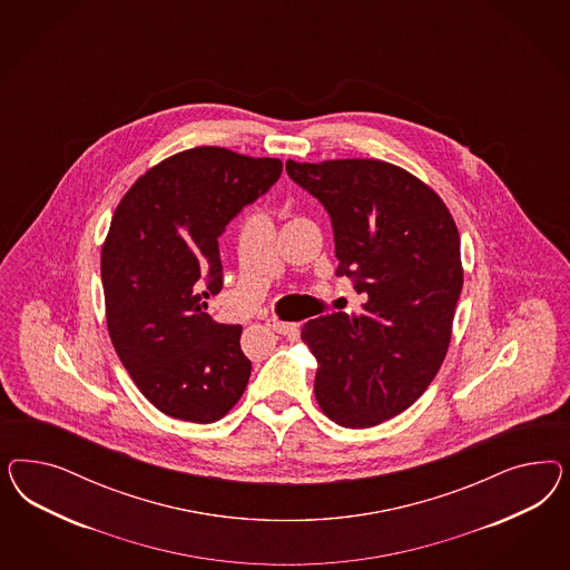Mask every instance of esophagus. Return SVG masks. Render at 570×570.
<instances>
[{"label":"esophagus","instance_id":"obj_1","mask_svg":"<svg viewBox=\"0 0 570 570\" xmlns=\"http://www.w3.org/2000/svg\"><path fill=\"white\" fill-rule=\"evenodd\" d=\"M267 326L277 332V334H284V336H291L296 332V324L291 322H279V320H267Z\"/></svg>","mask_w":570,"mask_h":570}]
</instances>
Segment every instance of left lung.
I'll return each mask as SVG.
<instances>
[{"mask_svg": "<svg viewBox=\"0 0 570 570\" xmlns=\"http://www.w3.org/2000/svg\"><path fill=\"white\" fill-rule=\"evenodd\" d=\"M277 158L217 146L169 156L122 196L102 246L106 324L125 370L156 410L210 424L242 397L250 362L240 326L217 324L219 236L269 190Z\"/></svg>", "mask_w": 570, "mask_h": 570, "instance_id": "1", "label": "left lung"}]
</instances>
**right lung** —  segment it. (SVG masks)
<instances>
[{"mask_svg": "<svg viewBox=\"0 0 570 570\" xmlns=\"http://www.w3.org/2000/svg\"><path fill=\"white\" fill-rule=\"evenodd\" d=\"M286 173L328 210L336 276L365 298L362 315L336 311L301 330L320 363L315 399L341 426H376L445 360L464 284L458 227L426 184L384 160H288Z\"/></svg>", "mask_w": 570, "mask_h": 570, "instance_id": "obj_1", "label": "right lung"}]
</instances>
